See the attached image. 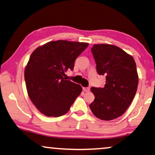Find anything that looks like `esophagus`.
<instances>
[{"label": "esophagus", "mask_w": 155, "mask_h": 155, "mask_svg": "<svg viewBox=\"0 0 155 155\" xmlns=\"http://www.w3.org/2000/svg\"><path fill=\"white\" fill-rule=\"evenodd\" d=\"M83 90H84V92H89L90 91V87H83Z\"/></svg>", "instance_id": "34e87169"}]
</instances>
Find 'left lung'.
<instances>
[{
	"mask_svg": "<svg viewBox=\"0 0 155 155\" xmlns=\"http://www.w3.org/2000/svg\"><path fill=\"white\" fill-rule=\"evenodd\" d=\"M100 75L106 77L104 87H91L94 100L90 108L97 117L111 120L131 104L138 84L137 64L131 55L116 46L94 45L91 48Z\"/></svg>",
	"mask_w": 155,
	"mask_h": 155,
	"instance_id": "obj_1",
	"label": "left lung"
}]
</instances>
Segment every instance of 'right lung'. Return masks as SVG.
Listing matches in <instances>:
<instances>
[{"instance_id":"right-lung-1","label":"right lung","mask_w":155,"mask_h":155,"mask_svg":"<svg viewBox=\"0 0 155 155\" xmlns=\"http://www.w3.org/2000/svg\"><path fill=\"white\" fill-rule=\"evenodd\" d=\"M88 44L66 40L49 41L36 48L25 69L27 92L33 104L48 117L61 116L82 92L80 85L63 77L73 70L77 58Z\"/></svg>"}]
</instances>
